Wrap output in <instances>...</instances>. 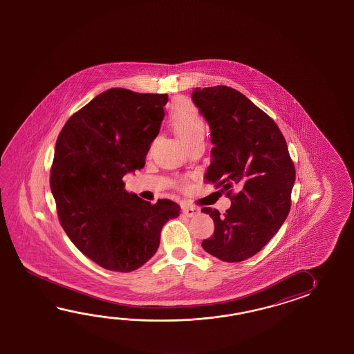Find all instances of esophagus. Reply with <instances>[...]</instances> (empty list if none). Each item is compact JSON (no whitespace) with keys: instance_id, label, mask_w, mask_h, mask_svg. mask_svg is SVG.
I'll return each mask as SVG.
<instances>
[{"instance_id":"obj_1","label":"esophagus","mask_w":354,"mask_h":354,"mask_svg":"<svg viewBox=\"0 0 354 354\" xmlns=\"http://www.w3.org/2000/svg\"><path fill=\"white\" fill-rule=\"evenodd\" d=\"M182 211H183V214H185L187 218H194V216H196V215L198 214L197 209L192 207V206H188V205H183V206H182Z\"/></svg>"}]
</instances>
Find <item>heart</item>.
Masks as SVG:
<instances>
[{"label": "heart", "instance_id": "b5f03b06", "mask_svg": "<svg viewBox=\"0 0 354 354\" xmlns=\"http://www.w3.org/2000/svg\"><path fill=\"white\" fill-rule=\"evenodd\" d=\"M169 125L186 147L203 140L205 121L187 100H176L169 110Z\"/></svg>", "mask_w": 354, "mask_h": 354}]
</instances>
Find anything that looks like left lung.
Returning <instances> with one entry per match:
<instances>
[{
    "instance_id": "obj_1",
    "label": "left lung",
    "mask_w": 354,
    "mask_h": 354,
    "mask_svg": "<svg viewBox=\"0 0 354 354\" xmlns=\"http://www.w3.org/2000/svg\"><path fill=\"white\" fill-rule=\"evenodd\" d=\"M192 101L210 127L214 145L203 178L232 200L224 215L211 207L201 210L215 224L203 248L220 261L241 262L263 248L285 223L296 178L294 163L276 122L239 91L195 88Z\"/></svg>"
}]
</instances>
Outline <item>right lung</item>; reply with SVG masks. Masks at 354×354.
<instances>
[{
    "mask_svg": "<svg viewBox=\"0 0 354 354\" xmlns=\"http://www.w3.org/2000/svg\"><path fill=\"white\" fill-rule=\"evenodd\" d=\"M168 95L110 88L62 129L50 169L60 224L83 254L109 271H136L156 254L180 205H151L125 191L122 177L145 166Z\"/></svg>",
    "mask_w": 354,
    "mask_h": 354,
    "instance_id": "right-lung-1",
    "label": "right lung"
}]
</instances>
